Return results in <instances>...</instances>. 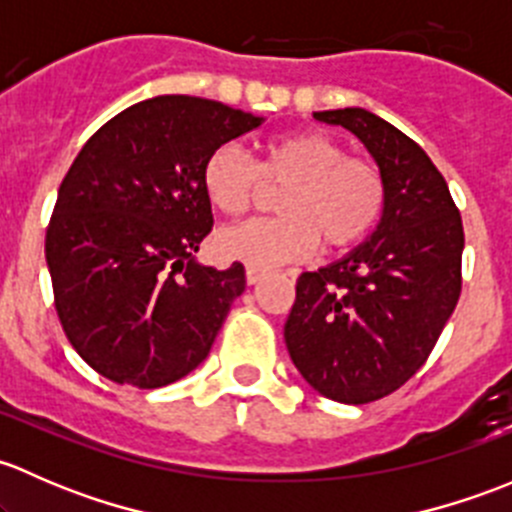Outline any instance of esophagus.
<instances>
[{
    "label": "esophagus",
    "instance_id": "1",
    "mask_svg": "<svg viewBox=\"0 0 512 512\" xmlns=\"http://www.w3.org/2000/svg\"><path fill=\"white\" fill-rule=\"evenodd\" d=\"M245 277H247V285H257V282L265 277V270H257V267H247Z\"/></svg>",
    "mask_w": 512,
    "mask_h": 512
}]
</instances>
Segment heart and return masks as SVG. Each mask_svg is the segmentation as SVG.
I'll use <instances>...</instances> for the list:
<instances>
[{"label":"heart","mask_w":512,"mask_h":512,"mask_svg":"<svg viewBox=\"0 0 512 512\" xmlns=\"http://www.w3.org/2000/svg\"><path fill=\"white\" fill-rule=\"evenodd\" d=\"M262 180L285 188L275 220H247L218 232L215 245L227 260L267 270L312 255L317 242L342 252L371 235L384 215L386 185L369 160L347 158L342 143L319 131L272 138L260 165L240 148L220 146L203 165L210 203L240 215L255 203Z\"/></svg>","instance_id":"1"}]
</instances>
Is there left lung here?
<instances>
[{"label":"left lung","mask_w":512,"mask_h":512,"mask_svg":"<svg viewBox=\"0 0 512 512\" xmlns=\"http://www.w3.org/2000/svg\"><path fill=\"white\" fill-rule=\"evenodd\" d=\"M314 118L364 143L386 205L359 247L299 275L285 342L314 391L359 406L406 384L436 347L461 297L463 223L443 175L399 128L366 108Z\"/></svg>","instance_id":"obj_1"}]
</instances>
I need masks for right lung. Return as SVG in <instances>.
<instances>
[{"label":"right lung","instance_id":"obj_1","mask_svg":"<svg viewBox=\"0 0 512 512\" xmlns=\"http://www.w3.org/2000/svg\"><path fill=\"white\" fill-rule=\"evenodd\" d=\"M262 121L210 98L156 96L103 123L71 163L46 265L61 327L101 376L158 389L210 354L245 267L195 260L213 230L203 165Z\"/></svg>","mask_w":512,"mask_h":512}]
</instances>
